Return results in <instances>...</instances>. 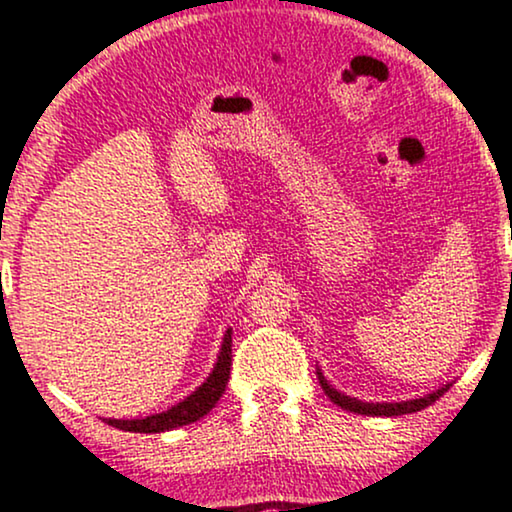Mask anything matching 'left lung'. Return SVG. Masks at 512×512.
<instances>
[{"label": "left lung", "instance_id": "obj_1", "mask_svg": "<svg viewBox=\"0 0 512 512\" xmlns=\"http://www.w3.org/2000/svg\"><path fill=\"white\" fill-rule=\"evenodd\" d=\"M317 379H319V384H322L326 396L331 398V403H336L338 408H343V410L357 412V415H369V417H398V415H408V412L424 410V408H429L432 403H436V400H439L448 389H451V384H446V386H441V389H436L434 393H427V396L412 398V400H400V403H362V400L343 396L341 391H336L334 386L324 379V374L319 372V369H317Z\"/></svg>", "mask_w": 512, "mask_h": 512}]
</instances>
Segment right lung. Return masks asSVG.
<instances>
[{
    "instance_id": "right-lung-1",
    "label": "right lung",
    "mask_w": 512,
    "mask_h": 512,
    "mask_svg": "<svg viewBox=\"0 0 512 512\" xmlns=\"http://www.w3.org/2000/svg\"><path fill=\"white\" fill-rule=\"evenodd\" d=\"M231 329L224 334V343H221L217 365H214L212 374L205 379V384H200L197 389L190 393L188 398H183L181 403H176L174 408L166 412H159V415L143 417V420H107L116 429H123V432H135V434H159L169 432V429L186 427L190 422H197L200 417H205L209 410L217 405L221 393L226 391V384H229L231 377Z\"/></svg>"
}]
</instances>
